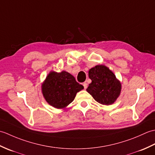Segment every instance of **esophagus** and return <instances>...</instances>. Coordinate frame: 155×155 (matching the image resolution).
<instances>
[{"mask_svg": "<svg viewBox=\"0 0 155 155\" xmlns=\"http://www.w3.org/2000/svg\"><path fill=\"white\" fill-rule=\"evenodd\" d=\"M83 86H84V89H86V88H87V83H86V82H85V83H83Z\"/></svg>", "mask_w": 155, "mask_h": 155, "instance_id": "esophagus-1", "label": "esophagus"}]
</instances>
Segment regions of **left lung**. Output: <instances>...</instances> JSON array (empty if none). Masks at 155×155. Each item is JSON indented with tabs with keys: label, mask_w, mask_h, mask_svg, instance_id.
<instances>
[{
	"label": "left lung",
	"mask_w": 155,
	"mask_h": 155,
	"mask_svg": "<svg viewBox=\"0 0 155 155\" xmlns=\"http://www.w3.org/2000/svg\"><path fill=\"white\" fill-rule=\"evenodd\" d=\"M92 83L87 91L98 103L110 105L120 96L121 83L116 76L106 66L98 64L88 71Z\"/></svg>",
	"instance_id": "1"
}]
</instances>
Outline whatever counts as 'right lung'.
Listing matches in <instances>:
<instances>
[{"label": "right lung", "instance_id": "1", "mask_svg": "<svg viewBox=\"0 0 155 155\" xmlns=\"http://www.w3.org/2000/svg\"><path fill=\"white\" fill-rule=\"evenodd\" d=\"M84 88L74 77L64 71H51L41 85L42 93L46 101L55 108L66 109L74 101L78 92Z\"/></svg>", "mask_w": 155, "mask_h": 155}]
</instances>
